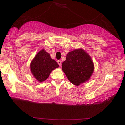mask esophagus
<instances>
[{
  "label": "esophagus",
  "instance_id": "1",
  "mask_svg": "<svg viewBox=\"0 0 125 125\" xmlns=\"http://www.w3.org/2000/svg\"><path fill=\"white\" fill-rule=\"evenodd\" d=\"M57 63H58V64H59V65L60 66H61V62L60 60H58L57 61Z\"/></svg>",
  "mask_w": 125,
  "mask_h": 125
}]
</instances>
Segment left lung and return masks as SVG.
I'll list each match as a JSON object with an SVG mask.
<instances>
[{
    "label": "left lung",
    "instance_id": "obj_1",
    "mask_svg": "<svg viewBox=\"0 0 125 125\" xmlns=\"http://www.w3.org/2000/svg\"><path fill=\"white\" fill-rule=\"evenodd\" d=\"M62 69L71 83L78 86L89 79L94 65L89 55L82 49H78L67 54Z\"/></svg>",
    "mask_w": 125,
    "mask_h": 125
}]
</instances>
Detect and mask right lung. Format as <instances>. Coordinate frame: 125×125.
Segmentation results:
<instances>
[{"instance_id": "add662e5", "label": "right lung", "mask_w": 125, "mask_h": 125, "mask_svg": "<svg viewBox=\"0 0 125 125\" xmlns=\"http://www.w3.org/2000/svg\"><path fill=\"white\" fill-rule=\"evenodd\" d=\"M59 66L56 61L51 59L50 54L44 49L37 53L30 65L33 76L40 82L45 81L51 72Z\"/></svg>"}]
</instances>
